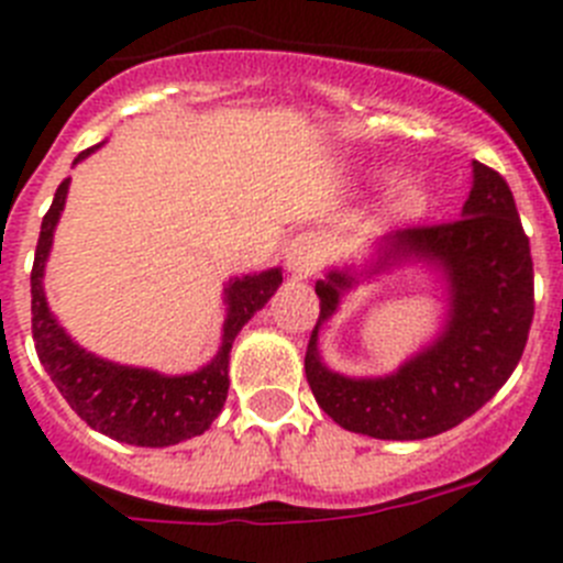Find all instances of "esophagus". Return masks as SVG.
Segmentation results:
<instances>
[{"instance_id":"obj_1","label":"esophagus","mask_w":563,"mask_h":563,"mask_svg":"<svg viewBox=\"0 0 563 563\" xmlns=\"http://www.w3.org/2000/svg\"><path fill=\"white\" fill-rule=\"evenodd\" d=\"M285 265L296 276L307 278L318 271L321 265V240L316 234H298L296 240L287 245L285 251Z\"/></svg>"}]
</instances>
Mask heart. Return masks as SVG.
Instances as JSON below:
<instances>
[{"mask_svg": "<svg viewBox=\"0 0 563 563\" xmlns=\"http://www.w3.org/2000/svg\"><path fill=\"white\" fill-rule=\"evenodd\" d=\"M430 200H432V192L424 180L407 178L394 189V198H390V211H394V218H399V220H416V218H421L427 209H430Z\"/></svg>", "mask_w": 563, "mask_h": 563, "instance_id": "obj_1", "label": "heart"}]
</instances>
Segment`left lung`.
<instances>
[{"label": "left lung", "mask_w": 563, "mask_h": 563, "mask_svg": "<svg viewBox=\"0 0 563 563\" xmlns=\"http://www.w3.org/2000/svg\"><path fill=\"white\" fill-rule=\"evenodd\" d=\"M424 261L448 282V321L430 346L394 375L345 377L317 352V332L360 280ZM321 316L307 345V383L343 430L383 441H421L481 410L514 374L533 321V260L519 211L499 173L472 162L461 218L374 242L363 267H332L316 282Z\"/></svg>", "instance_id": "left-lung-1"}]
</instances>
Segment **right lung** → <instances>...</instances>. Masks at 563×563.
Returning <instances> with one entry per match:
<instances>
[{"label": "right lung", "instance_id": "obj_1", "mask_svg": "<svg viewBox=\"0 0 563 563\" xmlns=\"http://www.w3.org/2000/svg\"><path fill=\"white\" fill-rule=\"evenodd\" d=\"M102 142L82 151L75 158L82 162L100 151ZM71 178L55 192L53 206L41 220L38 245H35L30 296H33V340L41 365L60 390L71 410L91 430L133 443V446H173L187 438L203 435L218 419L229 396V354L234 338L251 318L271 301L282 285V267L231 278L223 290L225 321L218 354L192 374L167 376L151 368L120 365L86 352L66 334L58 318L49 312L44 296V267L53 247L55 225L66 206Z\"/></svg>", "mask_w": 563, "mask_h": 563}]
</instances>
